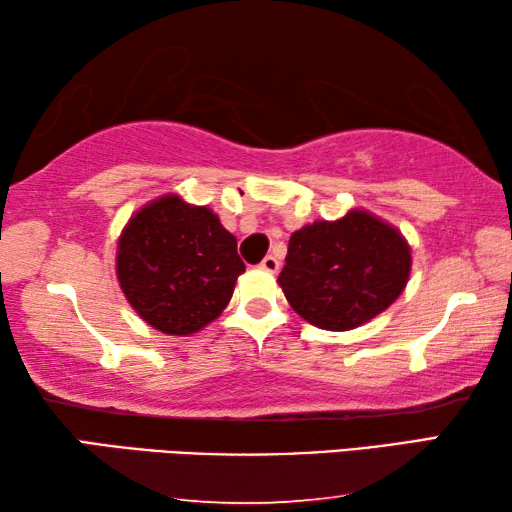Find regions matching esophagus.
<instances>
[{
    "mask_svg": "<svg viewBox=\"0 0 512 512\" xmlns=\"http://www.w3.org/2000/svg\"><path fill=\"white\" fill-rule=\"evenodd\" d=\"M259 268H264V271H268V273H277L280 271V259H277L275 255H266L262 259V264H259Z\"/></svg>",
    "mask_w": 512,
    "mask_h": 512,
    "instance_id": "esophagus-1",
    "label": "esophagus"
}]
</instances>
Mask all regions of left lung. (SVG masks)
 Instances as JSON below:
<instances>
[{
    "mask_svg": "<svg viewBox=\"0 0 512 512\" xmlns=\"http://www.w3.org/2000/svg\"><path fill=\"white\" fill-rule=\"evenodd\" d=\"M409 273L411 248L400 230L352 210L293 232L277 282L307 323L345 332L391 307Z\"/></svg>",
    "mask_w": 512,
    "mask_h": 512,
    "instance_id": "obj_1",
    "label": "left lung"
}]
</instances>
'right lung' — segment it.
<instances>
[{"mask_svg":"<svg viewBox=\"0 0 512 512\" xmlns=\"http://www.w3.org/2000/svg\"><path fill=\"white\" fill-rule=\"evenodd\" d=\"M244 271L237 239L219 216L176 194L144 205L117 244L121 291L162 334L187 336L212 323Z\"/></svg>","mask_w":512,"mask_h":512,"instance_id":"add662e5","label":"right lung"}]
</instances>
